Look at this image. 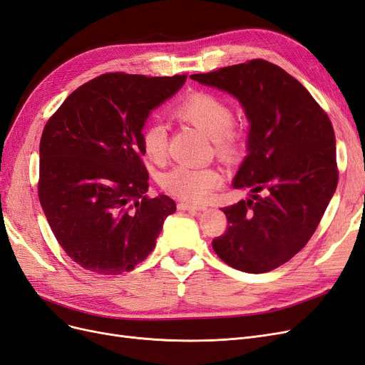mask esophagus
I'll list each match as a JSON object with an SVG mask.
<instances>
[{"instance_id": "esophagus-1", "label": "esophagus", "mask_w": 365, "mask_h": 365, "mask_svg": "<svg viewBox=\"0 0 365 365\" xmlns=\"http://www.w3.org/2000/svg\"><path fill=\"white\" fill-rule=\"evenodd\" d=\"M180 210H197V212H201V210H205V205H200V204H190V202H180L178 204Z\"/></svg>"}]
</instances>
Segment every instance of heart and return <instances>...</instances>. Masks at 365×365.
Segmentation results:
<instances>
[{"label": "heart", "mask_w": 365, "mask_h": 365, "mask_svg": "<svg viewBox=\"0 0 365 365\" xmlns=\"http://www.w3.org/2000/svg\"><path fill=\"white\" fill-rule=\"evenodd\" d=\"M175 114L189 121L213 140L220 155H233L240 148V134L233 128V109L213 93L195 91L175 108ZM169 134L163 123H150L141 134V145L146 157L152 161H163L168 153ZM224 178L215 168H193L180 164L165 172L161 184L170 195L190 202H204Z\"/></svg>", "instance_id": "obj_1"}]
</instances>
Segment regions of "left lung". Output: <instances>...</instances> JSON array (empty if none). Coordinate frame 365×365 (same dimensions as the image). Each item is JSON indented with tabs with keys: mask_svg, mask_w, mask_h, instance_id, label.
<instances>
[{
	"mask_svg": "<svg viewBox=\"0 0 365 365\" xmlns=\"http://www.w3.org/2000/svg\"><path fill=\"white\" fill-rule=\"evenodd\" d=\"M190 77L233 94L250 121L248 155L233 187L252 195L222 208L228 225L213 250L244 272L279 268L304 248L336 190L334 126L311 93L268 61Z\"/></svg>",
	"mask_w": 365,
	"mask_h": 365,
	"instance_id": "1",
	"label": "left lung"
}]
</instances>
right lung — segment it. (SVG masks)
<instances>
[{
    "label": "right lung",
    "instance_id": "right-lung-1",
    "mask_svg": "<svg viewBox=\"0 0 365 365\" xmlns=\"http://www.w3.org/2000/svg\"><path fill=\"white\" fill-rule=\"evenodd\" d=\"M187 74L106 73L83 83L43 128L38 195L54 237L86 271H132L155 248L169 196L149 197L141 130Z\"/></svg>",
    "mask_w": 365,
    "mask_h": 365
}]
</instances>
